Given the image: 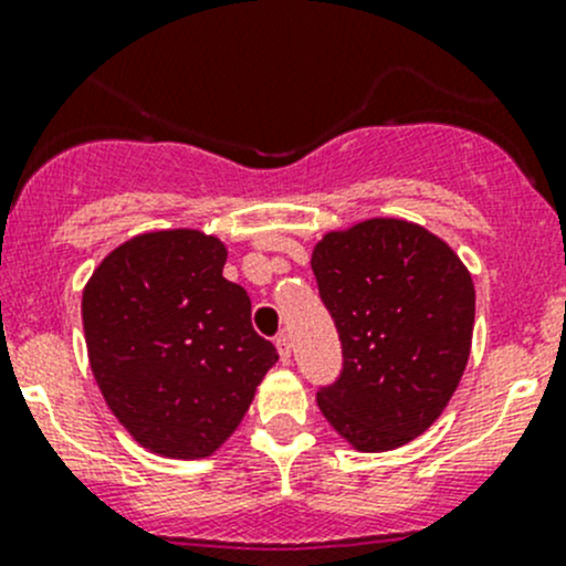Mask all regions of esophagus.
I'll list each match as a JSON object with an SVG mask.
<instances>
[{
	"instance_id": "34e87169",
	"label": "esophagus",
	"mask_w": 566,
	"mask_h": 566,
	"mask_svg": "<svg viewBox=\"0 0 566 566\" xmlns=\"http://www.w3.org/2000/svg\"><path fill=\"white\" fill-rule=\"evenodd\" d=\"M276 350H279V358H282L284 364H290V358H293V342H290L287 334L276 336Z\"/></svg>"
}]
</instances>
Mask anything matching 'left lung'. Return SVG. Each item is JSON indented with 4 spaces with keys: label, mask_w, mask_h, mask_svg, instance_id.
<instances>
[{
    "label": "left lung",
    "mask_w": 566,
    "mask_h": 566,
    "mask_svg": "<svg viewBox=\"0 0 566 566\" xmlns=\"http://www.w3.org/2000/svg\"><path fill=\"white\" fill-rule=\"evenodd\" d=\"M319 298L342 339L339 380L317 394L356 452H391L430 430L471 356L476 290L454 249L405 219H364L312 249Z\"/></svg>",
    "instance_id": "1"
}]
</instances>
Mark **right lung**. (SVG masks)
Segmentation results:
<instances>
[{"label": "right lung", "mask_w": 566, "mask_h": 566, "mask_svg": "<svg viewBox=\"0 0 566 566\" xmlns=\"http://www.w3.org/2000/svg\"><path fill=\"white\" fill-rule=\"evenodd\" d=\"M224 262V243L202 230L142 232L84 284L95 384L130 438L161 458L219 452L279 358L251 328L247 290L221 276Z\"/></svg>", "instance_id": "1"}]
</instances>
